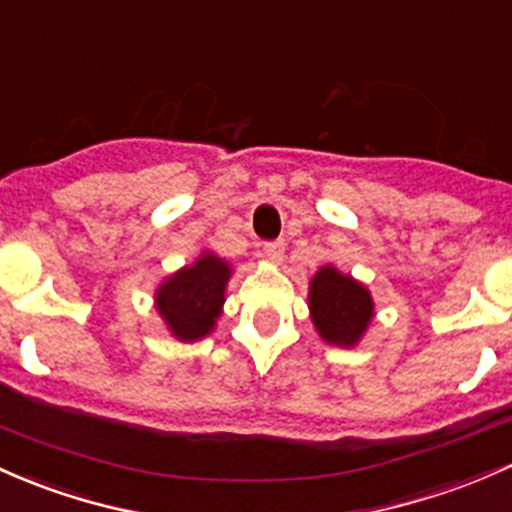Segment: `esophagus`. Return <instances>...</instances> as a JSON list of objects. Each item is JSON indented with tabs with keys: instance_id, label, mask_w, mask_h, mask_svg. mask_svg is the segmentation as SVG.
Here are the masks:
<instances>
[{
	"instance_id": "34e87169",
	"label": "esophagus",
	"mask_w": 512,
	"mask_h": 512,
	"mask_svg": "<svg viewBox=\"0 0 512 512\" xmlns=\"http://www.w3.org/2000/svg\"><path fill=\"white\" fill-rule=\"evenodd\" d=\"M260 255L269 262H282L284 257V243L282 240H274V243H265L260 247Z\"/></svg>"
}]
</instances>
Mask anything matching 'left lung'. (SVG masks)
Here are the masks:
<instances>
[{
	"instance_id": "8db88e82",
	"label": "left lung",
	"mask_w": 512,
	"mask_h": 512,
	"mask_svg": "<svg viewBox=\"0 0 512 512\" xmlns=\"http://www.w3.org/2000/svg\"><path fill=\"white\" fill-rule=\"evenodd\" d=\"M308 303L320 338L333 345H355L374 316L369 291L335 267L318 269Z\"/></svg>"
}]
</instances>
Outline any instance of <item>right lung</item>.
Wrapping results in <instances>:
<instances>
[{"mask_svg":"<svg viewBox=\"0 0 512 512\" xmlns=\"http://www.w3.org/2000/svg\"><path fill=\"white\" fill-rule=\"evenodd\" d=\"M228 277V262L204 255L157 289V311L179 340H199L213 328Z\"/></svg>","mask_w":512,"mask_h":512,"instance_id":"right-lung-1","label":"right lung"}]
</instances>
